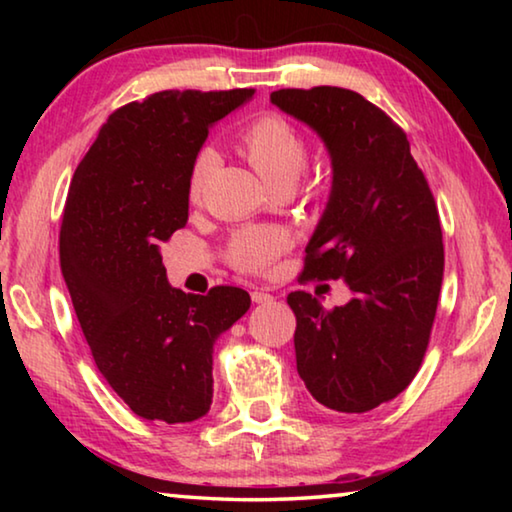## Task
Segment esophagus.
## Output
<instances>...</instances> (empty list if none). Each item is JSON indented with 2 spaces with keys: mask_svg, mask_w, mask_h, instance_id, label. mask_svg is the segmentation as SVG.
Masks as SVG:
<instances>
[{
  "mask_svg": "<svg viewBox=\"0 0 512 512\" xmlns=\"http://www.w3.org/2000/svg\"><path fill=\"white\" fill-rule=\"evenodd\" d=\"M250 298H253V302H257V305H262V302H273V296H271V293L259 291V289H255L253 293H250Z\"/></svg>",
  "mask_w": 512,
  "mask_h": 512,
  "instance_id": "34e87169",
  "label": "esophagus"
}]
</instances>
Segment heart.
Masks as SVG:
<instances>
[{
    "label": "heart",
    "mask_w": 512,
    "mask_h": 512,
    "mask_svg": "<svg viewBox=\"0 0 512 512\" xmlns=\"http://www.w3.org/2000/svg\"><path fill=\"white\" fill-rule=\"evenodd\" d=\"M237 146L250 167L257 171L268 189L293 187L307 167V144L287 119L264 115L241 131ZM214 164L212 151L196 155L189 173V196L198 201L203 183ZM287 248V235L273 225H257L237 232L230 241V264L246 273H259L271 266Z\"/></svg>",
    "instance_id": "obj_1"
}]
</instances>
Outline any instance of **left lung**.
Masks as SVG:
<instances>
[{"mask_svg": "<svg viewBox=\"0 0 512 512\" xmlns=\"http://www.w3.org/2000/svg\"><path fill=\"white\" fill-rule=\"evenodd\" d=\"M271 103L307 124L332 162L302 277L352 291L332 311L289 293L298 375L327 409L366 413L395 400L427 352L445 268L436 201L406 133L359 92L277 90Z\"/></svg>", "mask_w": 512, "mask_h": 512, "instance_id": "left-lung-1", "label": "left lung"}]
</instances>
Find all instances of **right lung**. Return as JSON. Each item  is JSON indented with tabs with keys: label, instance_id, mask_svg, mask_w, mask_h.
<instances>
[{
	"label": "right lung",
	"instance_id": "obj_1",
	"mask_svg": "<svg viewBox=\"0 0 512 512\" xmlns=\"http://www.w3.org/2000/svg\"><path fill=\"white\" fill-rule=\"evenodd\" d=\"M255 90H164L112 112L69 185L60 271L94 363L135 415L210 411L214 343L250 307L239 287L173 289L160 244L185 228L189 173L216 121Z\"/></svg>",
	"mask_w": 512,
	"mask_h": 512
}]
</instances>
